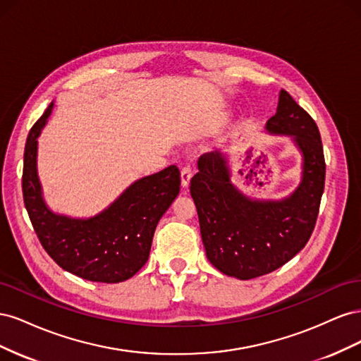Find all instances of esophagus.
Instances as JSON below:
<instances>
[{"mask_svg": "<svg viewBox=\"0 0 361 361\" xmlns=\"http://www.w3.org/2000/svg\"><path fill=\"white\" fill-rule=\"evenodd\" d=\"M191 176H192L191 169L190 167H183L182 171H180V185H182V188H188Z\"/></svg>", "mask_w": 361, "mask_h": 361, "instance_id": "obj_1", "label": "esophagus"}]
</instances>
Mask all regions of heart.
Segmentation results:
<instances>
[{"mask_svg": "<svg viewBox=\"0 0 361 361\" xmlns=\"http://www.w3.org/2000/svg\"><path fill=\"white\" fill-rule=\"evenodd\" d=\"M239 130V126H233V133H238Z\"/></svg>", "mask_w": 361, "mask_h": 361, "instance_id": "obj_1", "label": "heart"}]
</instances>
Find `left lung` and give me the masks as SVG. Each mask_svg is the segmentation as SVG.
<instances>
[{
  "label": "left lung",
  "instance_id": "obj_1",
  "mask_svg": "<svg viewBox=\"0 0 361 361\" xmlns=\"http://www.w3.org/2000/svg\"><path fill=\"white\" fill-rule=\"evenodd\" d=\"M265 130L290 137L301 154V180L288 197H248L232 183L228 158L220 152L200 157L190 187L207 259L223 274L239 280L265 276L300 253L314 228L324 192L319 129L288 92H280L277 113Z\"/></svg>",
  "mask_w": 361,
  "mask_h": 361
}]
</instances>
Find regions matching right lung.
Returning a JSON list of instances; mask_svg holds the SVG:
<instances>
[{"mask_svg":"<svg viewBox=\"0 0 361 361\" xmlns=\"http://www.w3.org/2000/svg\"><path fill=\"white\" fill-rule=\"evenodd\" d=\"M52 108L54 102L31 128L24 152L23 192L31 224L64 271L90 281H125L147 262L157 224L179 194L180 173L170 166L141 178L89 218L54 212L43 199L37 174V138Z\"/></svg>","mask_w":361,"mask_h":361,"instance_id":"add662e5","label":"right lung"}]
</instances>
